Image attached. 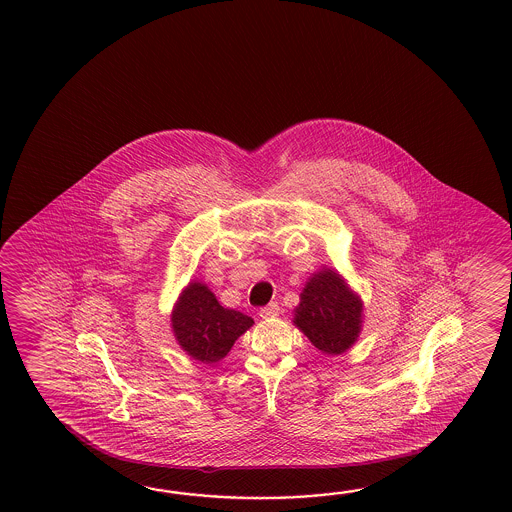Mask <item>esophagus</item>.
<instances>
[{
	"mask_svg": "<svg viewBox=\"0 0 512 512\" xmlns=\"http://www.w3.org/2000/svg\"><path fill=\"white\" fill-rule=\"evenodd\" d=\"M280 315V305L278 304H269L267 307H263L260 309V316L263 320H269V318H276V316Z\"/></svg>",
	"mask_w": 512,
	"mask_h": 512,
	"instance_id": "esophagus-1",
	"label": "esophagus"
}]
</instances>
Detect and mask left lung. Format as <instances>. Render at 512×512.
Segmentation results:
<instances>
[{"label":"left lung","instance_id":"8db88e82","mask_svg":"<svg viewBox=\"0 0 512 512\" xmlns=\"http://www.w3.org/2000/svg\"><path fill=\"white\" fill-rule=\"evenodd\" d=\"M293 324L318 351L342 355L359 338L364 304L340 272L324 265L307 278Z\"/></svg>","mask_w":512,"mask_h":512}]
</instances>
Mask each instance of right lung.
I'll return each mask as SVG.
<instances>
[{"instance_id": "add662e5", "label": "right lung", "mask_w": 512, "mask_h": 512, "mask_svg": "<svg viewBox=\"0 0 512 512\" xmlns=\"http://www.w3.org/2000/svg\"><path fill=\"white\" fill-rule=\"evenodd\" d=\"M175 340L190 359L216 364L227 357L234 342L254 320L219 304L207 283L192 280L179 294L172 315Z\"/></svg>"}]
</instances>
